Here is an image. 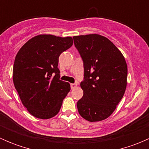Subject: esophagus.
Segmentation results:
<instances>
[{
  "label": "esophagus",
  "mask_w": 149,
  "mask_h": 149,
  "mask_svg": "<svg viewBox=\"0 0 149 149\" xmlns=\"http://www.w3.org/2000/svg\"><path fill=\"white\" fill-rule=\"evenodd\" d=\"M70 87H71L72 89H73V88H76L77 87V84H70Z\"/></svg>",
  "instance_id": "1"
}]
</instances>
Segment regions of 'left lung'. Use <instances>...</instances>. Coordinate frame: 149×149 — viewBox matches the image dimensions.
Returning a JSON list of instances; mask_svg holds the SVG:
<instances>
[{"label": "left lung", "mask_w": 149, "mask_h": 149, "mask_svg": "<svg viewBox=\"0 0 149 149\" xmlns=\"http://www.w3.org/2000/svg\"><path fill=\"white\" fill-rule=\"evenodd\" d=\"M74 44L84 61V95L77 102L82 118L89 122L109 118L127 86L124 56L109 39L97 34L74 36Z\"/></svg>", "instance_id": "left-lung-1"}]
</instances>
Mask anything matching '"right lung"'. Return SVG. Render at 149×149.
Wrapping results in <instances>:
<instances>
[{"label": "right lung", "instance_id": "add662e5", "mask_svg": "<svg viewBox=\"0 0 149 149\" xmlns=\"http://www.w3.org/2000/svg\"><path fill=\"white\" fill-rule=\"evenodd\" d=\"M73 42L70 37L40 34L18 52L13 68V84L23 105L35 118L45 120L55 116L70 91V84L59 79L58 65L60 55Z\"/></svg>", "mask_w": 149, "mask_h": 149}]
</instances>
